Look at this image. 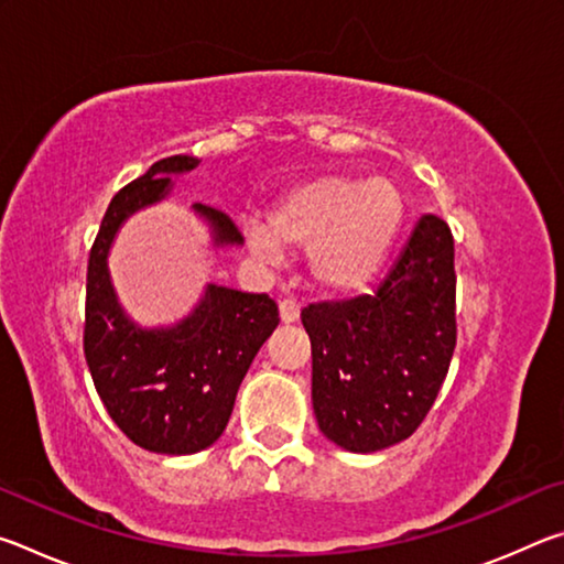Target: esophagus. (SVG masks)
I'll return each mask as SVG.
<instances>
[{"mask_svg": "<svg viewBox=\"0 0 564 564\" xmlns=\"http://www.w3.org/2000/svg\"><path fill=\"white\" fill-rule=\"evenodd\" d=\"M279 313H281V321L283 323H295V321H299V316H301V305L295 303V301H291V299H285L279 305Z\"/></svg>", "mask_w": 564, "mask_h": 564, "instance_id": "esophagus-1", "label": "esophagus"}]
</instances>
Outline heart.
<instances>
[{
  "label": "heart",
  "mask_w": 564,
  "mask_h": 564,
  "mask_svg": "<svg viewBox=\"0 0 564 564\" xmlns=\"http://www.w3.org/2000/svg\"><path fill=\"white\" fill-rule=\"evenodd\" d=\"M403 218V194L390 181L323 174L283 191L269 212V228L248 226L246 243L263 263H279L283 248H305L316 283L350 293L383 269Z\"/></svg>",
  "instance_id": "obj_1"
}]
</instances>
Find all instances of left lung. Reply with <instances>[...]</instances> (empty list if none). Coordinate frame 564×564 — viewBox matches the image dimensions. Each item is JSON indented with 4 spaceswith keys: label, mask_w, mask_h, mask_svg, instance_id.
Segmentation results:
<instances>
[{
    "label": "left lung",
    "mask_w": 564,
    "mask_h": 564,
    "mask_svg": "<svg viewBox=\"0 0 564 564\" xmlns=\"http://www.w3.org/2000/svg\"><path fill=\"white\" fill-rule=\"evenodd\" d=\"M313 356V413L350 453L417 431L455 350V248L443 218L423 216L373 295L301 313Z\"/></svg>",
    "instance_id": "1"
}]
</instances>
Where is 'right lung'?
Listing matches in <instances>:
<instances>
[{"mask_svg":"<svg viewBox=\"0 0 564 564\" xmlns=\"http://www.w3.org/2000/svg\"><path fill=\"white\" fill-rule=\"evenodd\" d=\"M196 156L156 161L123 186L104 214L87 271L84 356L104 408L131 443L151 453L206 451L226 431L238 386L256 352L279 326V305L265 293L208 283L194 311L174 326L141 328L119 303L109 251L119 228L141 208L171 194V176L196 169ZM212 231L214 248L241 246L231 218L194 204Z\"/></svg>","mask_w":564,"mask_h":564,"instance_id":"1","label":"right lung"}]
</instances>
